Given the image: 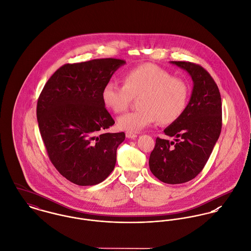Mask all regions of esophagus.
Listing matches in <instances>:
<instances>
[{
    "mask_svg": "<svg viewBox=\"0 0 251 251\" xmlns=\"http://www.w3.org/2000/svg\"><path fill=\"white\" fill-rule=\"evenodd\" d=\"M137 137H138V135L133 132H129V131L126 132V138H128V139H136Z\"/></svg>",
    "mask_w": 251,
    "mask_h": 251,
    "instance_id": "1",
    "label": "esophagus"
}]
</instances>
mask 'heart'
<instances>
[{
  "label": "heart",
  "mask_w": 251,
  "mask_h": 251,
  "mask_svg": "<svg viewBox=\"0 0 251 251\" xmlns=\"http://www.w3.org/2000/svg\"><path fill=\"white\" fill-rule=\"evenodd\" d=\"M123 84L109 82L101 98L104 106L114 113L125 112L132 98L139 97L138 108L117 119L120 129L139 132L157 120L167 125L175 122L185 111L189 100V85L173 77L166 69L145 63L125 72Z\"/></svg>",
  "instance_id": "1"
}]
</instances>
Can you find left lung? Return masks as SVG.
<instances>
[{
  "mask_svg": "<svg viewBox=\"0 0 251 251\" xmlns=\"http://www.w3.org/2000/svg\"><path fill=\"white\" fill-rule=\"evenodd\" d=\"M170 63L190 74L194 87L182 115L164 130L173 140L157 138L149 167L160 181L182 184L203 169L220 138L222 98L218 85L202 66L186 61Z\"/></svg>",
  "mask_w": 251,
  "mask_h": 251,
  "instance_id": "8db88e82",
  "label": "left lung"
}]
</instances>
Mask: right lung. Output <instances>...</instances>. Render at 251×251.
<instances>
[{
  "mask_svg": "<svg viewBox=\"0 0 251 251\" xmlns=\"http://www.w3.org/2000/svg\"><path fill=\"white\" fill-rule=\"evenodd\" d=\"M126 61L92 59L64 64L44 85L36 108L41 138L57 171L79 186L103 182L113 170L125 134L107 133L114 124L101 92Z\"/></svg>",
  "mask_w": 251,
  "mask_h": 251,
  "instance_id": "1",
  "label": "right lung"
}]
</instances>
